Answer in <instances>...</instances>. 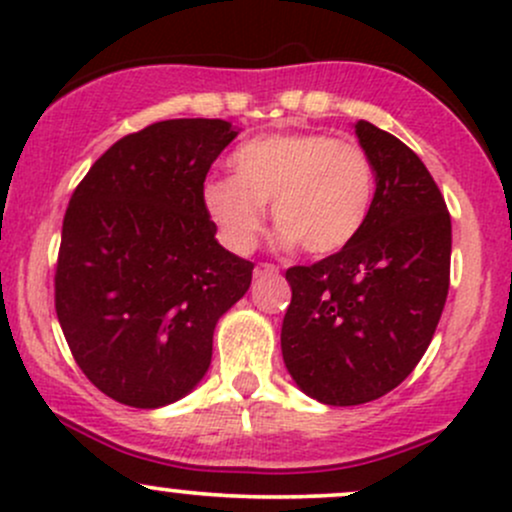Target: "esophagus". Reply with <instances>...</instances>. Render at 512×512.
Returning <instances> with one entry per match:
<instances>
[{
	"label": "esophagus",
	"instance_id": "34e87169",
	"mask_svg": "<svg viewBox=\"0 0 512 512\" xmlns=\"http://www.w3.org/2000/svg\"><path fill=\"white\" fill-rule=\"evenodd\" d=\"M279 267L272 265V262H260V265L255 267V277H267V274H277Z\"/></svg>",
	"mask_w": 512,
	"mask_h": 512
}]
</instances>
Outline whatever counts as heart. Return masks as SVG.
<instances>
[{
    "label": "heart",
    "instance_id": "obj_1",
    "mask_svg": "<svg viewBox=\"0 0 512 512\" xmlns=\"http://www.w3.org/2000/svg\"><path fill=\"white\" fill-rule=\"evenodd\" d=\"M233 177H209L201 204L223 243L250 252L265 228V204L284 245L333 255L357 238L374 204V167L352 140L328 133H269L230 155Z\"/></svg>",
    "mask_w": 512,
    "mask_h": 512
}]
</instances>
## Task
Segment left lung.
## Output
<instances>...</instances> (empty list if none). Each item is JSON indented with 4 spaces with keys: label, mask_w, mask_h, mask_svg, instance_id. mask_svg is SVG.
<instances>
[{
    "label": "left lung",
    "mask_w": 512,
    "mask_h": 512,
    "mask_svg": "<svg viewBox=\"0 0 512 512\" xmlns=\"http://www.w3.org/2000/svg\"><path fill=\"white\" fill-rule=\"evenodd\" d=\"M355 133L376 174L367 223L335 255L286 269L284 364L328 406L396 389L428 350L449 289L452 221L428 167L374 123Z\"/></svg>",
    "instance_id": "obj_1"
}]
</instances>
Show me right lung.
Segmentation results:
<instances>
[{
	"label": "right lung",
	"mask_w": 512,
	"mask_h": 512,
	"mask_svg": "<svg viewBox=\"0 0 512 512\" xmlns=\"http://www.w3.org/2000/svg\"><path fill=\"white\" fill-rule=\"evenodd\" d=\"M235 136L221 119L157 121L111 145L72 192L55 313L77 367L114 401L187 396L211 364L218 318L250 289L255 265L218 245L201 204Z\"/></svg>",
	"instance_id": "1"
}]
</instances>
